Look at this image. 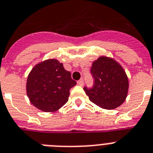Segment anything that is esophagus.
Segmentation results:
<instances>
[{
	"label": "esophagus",
	"mask_w": 153,
	"mask_h": 153,
	"mask_svg": "<svg viewBox=\"0 0 153 153\" xmlns=\"http://www.w3.org/2000/svg\"><path fill=\"white\" fill-rule=\"evenodd\" d=\"M83 84H84V81H83L82 79L78 81V85H83Z\"/></svg>",
	"instance_id": "34e87169"
}]
</instances>
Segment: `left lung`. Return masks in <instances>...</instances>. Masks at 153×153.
Segmentation results:
<instances>
[{
	"label": "left lung",
	"instance_id": "1",
	"mask_svg": "<svg viewBox=\"0 0 153 153\" xmlns=\"http://www.w3.org/2000/svg\"><path fill=\"white\" fill-rule=\"evenodd\" d=\"M91 74L94 84L84 87L91 102L101 108L113 110L124 102L128 91V79L119 63L113 58L100 57L92 63Z\"/></svg>",
	"mask_w": 153,
	"mask_h": 153
}]
</instances>
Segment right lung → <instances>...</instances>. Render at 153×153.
Wrapping results in <instances>:
<instances>
[{
  "label": "right lung",
  "instance_id": "1",
  "mask_svg": "<svg viewBox=\"0 0 153 153\" xmlns=\"http://www.w3.org/2000/svg\"><path fill=\"white\" fill-rule=\"evenodd\" d=\"M76 85L70 71L62 63L49 59L36 65L26 82L27 96L31 103L44 112H54L68 100L70 89Z\"/></svg>",
  "mask_w": 153,
  "mask_h": 153
}]
</instances>
